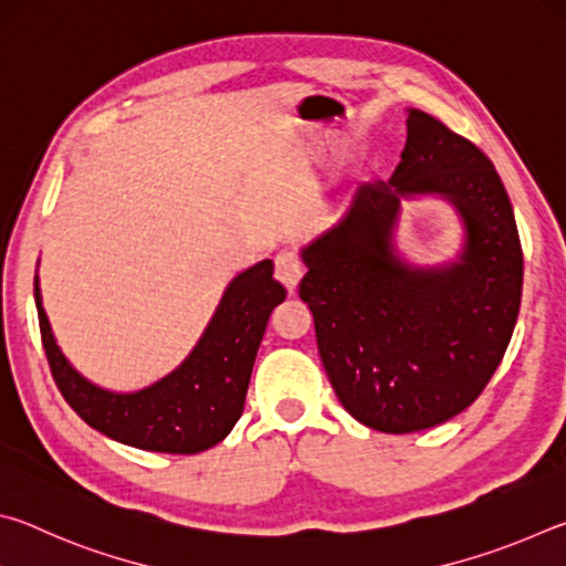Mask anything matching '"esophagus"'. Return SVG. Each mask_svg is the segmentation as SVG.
I'll return each mask as SVG.
<instances>
[{"label":"esophagus","instance_id":"obj_1","mask_svg":"<svg viewBox=\"0 0 566 566\" xmlns=\"http://www.w3.org/2000/svg\"><path fill=\"white\" fill-rule=\"evenodd\" d=\"M274 274L276 280H280L286 290L294 292L296 290V282L302 280L304 274V266L300 262V256H296L294 252H282L274 256Z\"/></svg>","mask_w":566,"mask_h":566}]
</instances>
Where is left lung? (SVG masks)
<instances>
[{"instance_id": "obj_1", "label": "left lung", "mask_w": 566, "mask_h": 566, "mask_svg": "<svg viewBox=\"0 0 566 566\" xmlns=\"http://www.w3.org/2000/svg\"><path fill=\"white\" fill-rule=\"evenodd\" d=\"M449 198L468 229L460 262L401 263L390 244L398 202ZM302 302L342 407L369 429L409 434L464 411L510 347L524 256L492 159L421 109L387 181L361 185L337 227L302 249Z\"/></svg>"}]
</instances>
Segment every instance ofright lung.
<instances>
[{
    "label": "right lung",
    "mask_w": 566,
    "mask_h": 566,
    "mask_svg": "<svg viewBox=\"0 0 566 566\" xmlns=\"http://www.w3.org/2000/svg\"><path fill=\"white\" fill-rule=\"evenodd\" d=\"M284 296L272 260L249 266L229 282L202 339L171 375L147 389L117 395L92 385L66 361L54 342L34 276L42 347L66 405L109 439L165 454L205 452L232 432L242 417L266 322Z\"/></svg>",
    "instance_id": "add662e5"
}]
</instances>
